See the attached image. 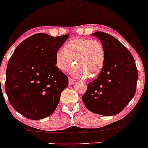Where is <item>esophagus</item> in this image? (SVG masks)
Instances as JSON below:
<instances>
[{"instance_id":"obj_1","label":"esophagus","mask_w":148,"mask_h":148,"mask_svg":"<svg viewBox=\"0 0 148 148\" xmlns=\"http://www.w3.org/2000/svg\"><path fill=\"white\" fill-rule=\"evenodd\" d=\"M76 82V80H74V79H71V78H69V85L74 84Z\"/></svg>"}]
</instances>
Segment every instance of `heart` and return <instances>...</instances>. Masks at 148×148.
Here are the masks:
<instances>
[{
  "label": "heart",
  "instance_id": "obj_1",
  "mask_svg": "<svg viewBox=\"0 0 148 148\" xmlns=\"http://www.w3.org/2000/svg\"><path fill=\"white\" fill-rule=\"evenodd\" d=\"M76 64L69 71L73 76L85 79L95 77L104 65L106 52L103 44L95 39L75 38L69 40L56 53L55 61L58 69L67 71L73 63Z\"/></svg>",
  "mask_w": 148,
  "mask_h": 148
}]
</instances>
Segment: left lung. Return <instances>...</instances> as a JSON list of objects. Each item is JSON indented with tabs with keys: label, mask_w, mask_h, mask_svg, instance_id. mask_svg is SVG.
<instances>
[{
	"label": "left lung",
	"mask_w": 148,
	"mask_h": 148,
	"mask_svg": "<svg viewBox=\"0 0 148 148\" xmlns=\"http://www.w3.org/2000/svg\"><path fill=\"white\" fill-rule=\"evenodd\" d=\"M103 44L104 65L97 78L88 84L82 96L85 106L92 113L105 116L118 114L134 97L138 72L130 51L109 34H91Z\"/></svg>",
	"instance_id": "left-lung-1"
}]
</instances>
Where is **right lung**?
<instances>
[{"label": "right lung", "mask_w": 148, "mask_h": 148, "mask_svg": "<svg viewBox=\"0 0 148 148\" xmlns=\"http://www.w3.org/2000/svg\"><path fill=\"white\" fill-rule=\"evenodd\" d=\"M69 35L35 34L21 42L10 58L6 94L12 106L25 118L40 120L51 115L68 86V78L58 69L55 57Z\"/></svg>", "instance_id": "add662e5"}]
</instances>
